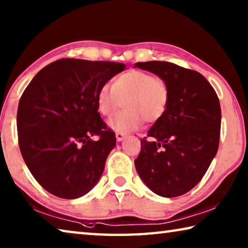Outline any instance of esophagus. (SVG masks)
I'll return each mask as SVG.
<instances>
[{
    "label": "esophagus",
    "mask_w": 248,
    "mask_h": 248,
    "mask_svg": "<svg viewBox=\"0 0 248 248\" xmlns=\"http://www.w3.org/2000/svg\"><path fill=\"white\" fill-rule=\"evenodd\" d=\"M124 137H125V134H124V133H119V132L116 133V139L118 142L123 141L124 139Z\"/></svg>",
    "instance_id": "esophagus-1"
}]
</instances>
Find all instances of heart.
<instances>
[{
  "label": "heart",
  "instance_id": "heart-1",
  "mask_svg": "<svg viewBox=\"0 0 248 248\" xmlns=\"http://www.w3.org/2000/svg\"><path fill=\"white\" fill-rule=\"evenodd\" d=\"M97 109L104 116H112L125 104V110L109 120L110 129L129 133L139 129L144 119L155 123L166 112L170 89L164 79L143 71H128L115 79L110 90L103 86L97 94Z\"/></svg>",
  "mask_w": 248,
  "mask_h": 248
}]
</instances>
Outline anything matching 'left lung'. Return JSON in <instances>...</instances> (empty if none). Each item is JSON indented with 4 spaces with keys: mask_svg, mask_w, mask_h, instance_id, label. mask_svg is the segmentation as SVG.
<instances>
[{
    "mask_svg": "<svg viewBox=\"0 0 248 248\" xmlns=\"http://www.w3.org/2000/svg\"><path fill=\"white\" fill-rule=\"evenodd\" d=\"M134 68L164 79L170 89L166 112L141 140L134 165L150 190L174 198L191 190L209 169L219 148L221 107L207 78L165 61L138 62Z\"/></svg>",
    "mask_w": 248,
    "mask_h": 248,
    "instance_id": "1",
    "label": "left lung"
}]
</instances>
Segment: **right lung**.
I'll return each instance as SVG.
<instances>
[{
	"label": "right lung",
	"instance_id": "obj_1",
	"mask_svg": "<svg viewBox=\"0 0 248 248\" xmlns=\"http://www.w3.org/2000/svg\"><path fill=\"white\" fill-rule=\"evenodd\" d=\"M125 64L61 59L35 75L20 97L17 133L31 175L50 194L77 199L95 187L116 145L97 94ZM99 135L95 141L91 139Z\"/></svg>",
	"mask_w": 248,
	"mask_h": 248
}]
</instances>
